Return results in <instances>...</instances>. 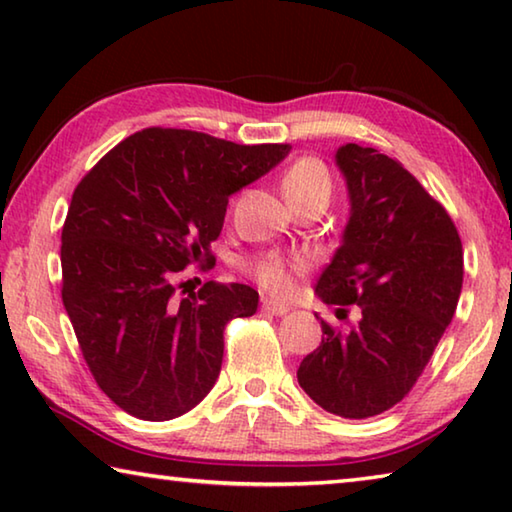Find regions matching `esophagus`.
I'll use <instances>...</instances> for the list:
<instances>
[{
    "label": "esophagus",
    "mask_w": 512,
    "mask_h": 512,
    "mask_svg": "<svg viewBox=\"0 0 512 512\" xmlns=\"http://www.w3.org/2000/svg\"><path fill=\"white\" fill-rule=\"evenodd\" d=\"M262 311L271 316H284L289 311L287 305H282V302H275V300H262Z\"/></svg>",
    "instance_id": "esophagus-1"
}]
</instances>
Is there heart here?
Returning a JSON list of instances; mask_svg holds the SVG:
<instances>
[{"mask_svg": "<svg viewBox=\"0 0 512 512\" xmlns=\"http://www.w3.org/2000/svg\"><path fill=\"white\" fill-rule=\"evenodd\" d=\"M329 173L325 164L316 158H300L284 171L282 192L287 201L300 196L325 194L329 196ZM305 257H282L277 253H264L246 264V271L255 277V282L273 296H287L293 291V275L305 271Z\"/></svg>", "mask_w": 512, "mask_h": 512, "instance_id": "heart-1", "label": "heart"}]
</instances>
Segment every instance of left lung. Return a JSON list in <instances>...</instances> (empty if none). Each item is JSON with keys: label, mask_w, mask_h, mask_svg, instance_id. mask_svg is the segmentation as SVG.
I'll return each mask as SVG.
<instances>
[{"label": "left lung", "mask_w": 512, "mask_h": 512, "mask_svg": "<svg viewBox=\"0 0 512 512\" xmlns=\"http://www.w3.org/2000/svg\"><path fill=\"white\" fill-rule=\"evenodd\" d=\"M350 216L316 296L357 305L348 334L325 320L298 384L341 418L363 420L411 391L443 339L463 287V244L445 207L400 162L359 144L336 151ZM345 309H336V314Z\"/></svg>", "instance_id": "left-lung-1"}]
</instances>
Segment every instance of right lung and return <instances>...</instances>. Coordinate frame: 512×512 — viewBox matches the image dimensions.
I'll use <instances>...</instances> for the list:
<instances>
[{"instance_id":"right-lung-1","label":"right lung","mask_w":512,"mask_h":512,"mask_svg":"<svg viewBox=\"0 0 512 512\" xmlns=\"http://www.w3.org/2000/svg\"><path fill=\"white\" fill-rule=\"evenodd\" d=\"M289 151L146 128L103 155L74 189L60 246L63 305L85 363L119 409L164 422L212 391L225 323L253 316L259 293L207 282L180 298L176 277L189 264L212 266L228 198Z\"/></svg>"}]
</instances>
